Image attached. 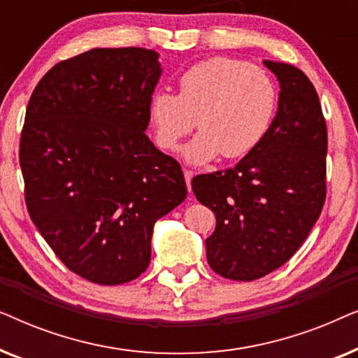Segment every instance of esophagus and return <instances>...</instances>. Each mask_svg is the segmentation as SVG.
Returning a JSON list of instances; mask_svg holds the SVG:
<instances>
[{
  "label": "esophagus",
  "mask_w": 358,
  "mask_h": 358,
  "mask_svg": "<svg viewBox=\"0 0 358 358\" xmlns=\"http://www.w3.org/2000/svg\"><path fill=\"white\" fill-rule=\"evenodd\" d=\"M184 178H185V184H187L189 192L192 190V178H194V171L190 169H184Z\"/></svg>",
  "instance_id": "obj_1"
}]
</instances>
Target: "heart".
<instances>
[{
	"mask_svg": "<svg viewBox=\"0 0 358 358\" xmlns=\"http://www.w3.org/2000/svg\"><path fill=\"white\" fill-rule=\"evenodd\" d=\"M277 86L266 70L231 57H213L190 66L179 78V94L161 91L150 101L156 145L173 151L194 130L182 155L205 164L222 153L243 158L271 130L277 112Z\"/></svg>",
	"mask_w": 358,
	"mask_h": 358,
	"instance_id": "b5f03b06",
	"label": "heart"
}]
</instances>
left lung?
Here are the masks:
<instances>
[{
	"label": "left lung",
	"instance_id": "obj_1",
	"mask_svg": "<svg viewBox=\"0 0 358 358\" xmlns=\"http://www.w3.org/2000/svg\"><path fill=\"white\" fill-rule=\"evenodd\" d=\"M280 83L261 145L234 168L199 174L192 190L217 217L207 261L224 278L251 282L298 251L326 200L327 129L317 92L298 68L266 60Z\"/></svg>",
	"mask_w": 358,
	"mask_h": 358
}]
</instances>
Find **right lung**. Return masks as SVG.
I'll list each match as a JSON object with an SVG mask.
<instances>
[{
	"label": "right lung",
	"mask_w": 358,
	"mask_h": 358,
	"mask_svg": "<svg viewBox=\"0 0 358 358\" xmlns=\"http://www.w3.org/2000/svg\"><path fill=\"white\" fill-rule=\"evenodd\" d=\"M159 75L153 50L92 48L52 66L29 99L19 143L27 212L92 283L141 275L156 220L187 195L180 164L145 134Z\"/></svg>",
	"instance_id": "right-lung-1"
}]
</instances>
